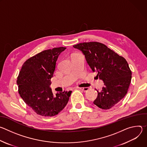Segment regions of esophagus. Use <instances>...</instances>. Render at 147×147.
<instances>
[{"label": "esophagus", "mask_w": 147, "mask_h": 147, "mask_svg": "<svg viewBox=\"0 0 147 147\" xmlns=\"http://www.w3.org/2000/svg\"><path fill=\"white\" fill-rule=\"evenodd\" d=\"M77 88H78V89H80V90L83 91L84 92L87 91L88 90V89H89L88 87H78Z\"/></svg>", "instance_id": "1"}]
</instances>
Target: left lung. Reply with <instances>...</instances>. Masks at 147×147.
Wrapping results in <instances>:
<instances>
[{
  "mask_svg": "<svg viewBox=\"0 0 147 147\" xmlns=\"http://www.w3.org/2000/svg\"><path fill=\"white\" fill-rule=\"evenodd\" d=\"M85 56L93 72L104 82L94 104L102 109L115 106L127 94L131 80V71L127 62L105 45L97 42L80 43L73 46Z\"/></svg>",
  "mask_w": 147,
  "mask_h": 147,
  "instance_id": "obj_1",
  "label": "left lung"
}]
</instances>
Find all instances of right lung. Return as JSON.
Segmentation results:
<instances>
[{"label":"right lung","mask_w":147,"mask_h":147,"mask_svg":"<svg viewBox=\"0 0 147 147\" xmlns=\"http://www.w3.org/2000/svg\"><path fill=\"white\" fill-rule=\"evenodd\" d=\"M66 49L59 47L41 52L27 60L20 71L17 80L18 93L38 115L55 116L69 101L71 91L53 94L50 88L59 55Z\"/></svg>","instance_id":"add662e5"}]
</instances>
